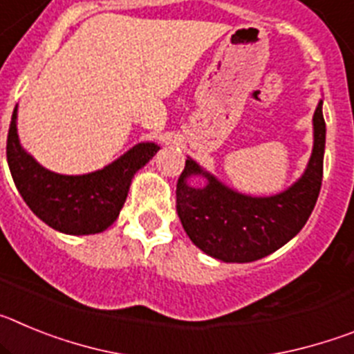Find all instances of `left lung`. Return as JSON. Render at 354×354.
Returning a JSON list of instances; mask_svg holds the SVG:
<instances>
[{
  "instance_id": "8db88e82",
  "label": "left lung",
  "mask_w": 354,
  "mask_h": 354,
  "mask_svg": "<svg viewBox=\"0 0 354 354\" xmlns=\"http://www.w3.org/2000/svg\"><path fill=\"white\" fill-rule=\"evenodd\" d=\"M326 124L323 101L314 113V149L306 170L286 192L273 196L237 193L192 158L177 180V214L193 245L223 262H253L277 252L305 227L323 183ZM192 174L206 179L202 188L187 184Z\"/></svg>"
}]
</instances>
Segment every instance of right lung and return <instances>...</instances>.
<instances>
[{
    "instance_id": "add662e5",
    "label": "right lung",
    "mask_w": 354,
    "mask_h": 354,
    "mask_svg": "<svg viewBox=\"0 0 354 354\" xmlns=\"http://www.w3.org/2000/svg\"><path fill=\"white\" fill-rule=\"evenodd\" d=\"M158 150L156 143L143 142L102 170L62 175L46 170L21 147L17 108L6 138V161L26 205L44 223L71 236L99 234L113 223L126 202L134 174L145 167Z\"/></svg>"
}]
</instances>
